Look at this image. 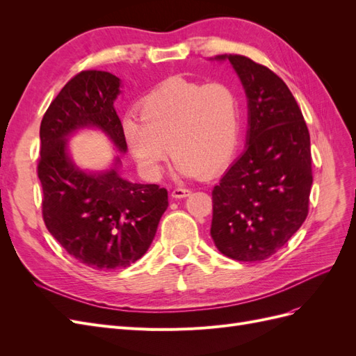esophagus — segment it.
Segmentation results:
<instances>
[{
    "label": "esophagus",
    "mask_w": 356,
    "mask_h": 356,
    "mask_svg": "<svg viewBox=\"0 0 356 356\" xmlns=\"http://www.w3.org/2000/svg\"><path fill=\"white\" fill-rule=\"evenodd\" d=\"M190 190L188 188H182V187H177L172 190V197L175 199H182V197H187L190 195Z\"/></svg>",
    "instance_id": "34e87169"
}]
</instances>
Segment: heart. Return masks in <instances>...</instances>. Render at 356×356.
<instances>
[{"mask_svg":"<svg viewBox=\"0 0 356 356\" xmlns=\"http://www.w3.org/2000/svg\"><path fill=\"white\" fill-rule=\"evenodd\" d=\"M138 118H126V143L148 174L157 175L170 148L181 175L211 177L229 165L242 131L241 96L224 81L170 77L139 102Z\"/></svg>","mask_w":356,"mask_h":356,"instance_id":"b5f03b06","label":"heart"}]
</instances>
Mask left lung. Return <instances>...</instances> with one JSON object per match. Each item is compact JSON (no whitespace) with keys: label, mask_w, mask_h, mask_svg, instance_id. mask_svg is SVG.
Returning a JSON list of instances; mask_svg holds the SVG:
<instances>
[{"label":"left lung","mask_w":356,"mask_h":356,"mask_svg":"<svg viewBox=\"0 0 356 356\" xmlns=\"http://www.w3.org/2000/svg\"><path fill=\"white\" fill-rule=\"evenodd\" d=\"M229 59L248 96L245 153L212 191L211 236L218 251L238 261H263L277 252L309 213L310 135L284 80L242 55Z\"/></svg>","instance_id":"8db88e82"}]
</instances>
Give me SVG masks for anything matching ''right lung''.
Masks as SVG:
<instances>
[{"label":"right lung","mask_w":356,"mask_h":356,"mask_svg":"<svg viewBox=\"0 0 356 356\" xmlns=\"http://www.w3.org/2000/svg\"><path fill=\"white\" fill-rule=\"evenodd\" d=\"M120 80L106 71H81L63 86L42 115L37 174L42 188V220L63 250L96 270L127 267L152 245L168 191L134 184L111 169L86 174L67 154V136L96 126L126 152L114 101Z\"/></svg>","instance_id":"add662e5"}]
</instances>
